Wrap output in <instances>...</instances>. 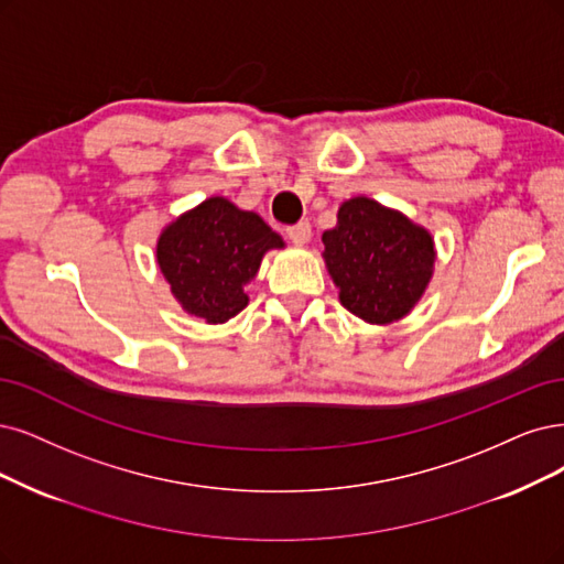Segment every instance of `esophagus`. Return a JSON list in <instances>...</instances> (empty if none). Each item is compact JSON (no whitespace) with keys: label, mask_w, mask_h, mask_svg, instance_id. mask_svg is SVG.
Returning a JSON list of instances; mask_svg holds the SVG:
<instances>
[{"label":"esophagus","mask_w":564,"mask_h":564,"mask_svg":"<svg viewBox=\"0 0 564 564\" xmlns=\"http://www.w3.org/2000/svg\"><path fill=\"white\" fill-rule=\"evenodd\" d=\"M285 232H288V239L293 241L295 246H304L311 239V225L306 220H302V223H297L293 227H288Z\"/></svg>","instance_id":"34e87169"}]
</instances>
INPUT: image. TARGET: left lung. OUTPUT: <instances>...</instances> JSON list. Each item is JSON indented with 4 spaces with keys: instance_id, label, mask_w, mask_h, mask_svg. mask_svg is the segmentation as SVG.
Segmentation results:
<instances>
[{
    "instance_id": "8db88e82",
    "label": "left lung",
    "mask_w": 564,
    "mask_h": 564,
    "mask_svg": "<svg viewBox=\"0 0 564 564\" xmlns=\"http://www.w3.org/2000/svg\"><path fill=\"white\" fill-rule=\"evenodd\" d=\"M323 246L341 306L369 325L409 316L434 274L436 248L427 229L365 195L339 206Z\"/></svg>"
}]
</instances>
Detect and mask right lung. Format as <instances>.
Returning <instances> with one entry per match:
<instances>
[{"mask_svg":"<svg viewBox=\"0 0 564 564\" xmlns=\"http://www.w3.org/2000/svg\"><path fill=\"white\" fill-rule=\"evenodd\" d=\"M283 246L258 214L216 195L162 229L155 258L181 308L220 325L248 306L243 285L258 276L264 253Z\"/></svg>","mask_w":564,"mask_h":564,"instance_id":"add662e5","label":"right lung"}]
</instances>
